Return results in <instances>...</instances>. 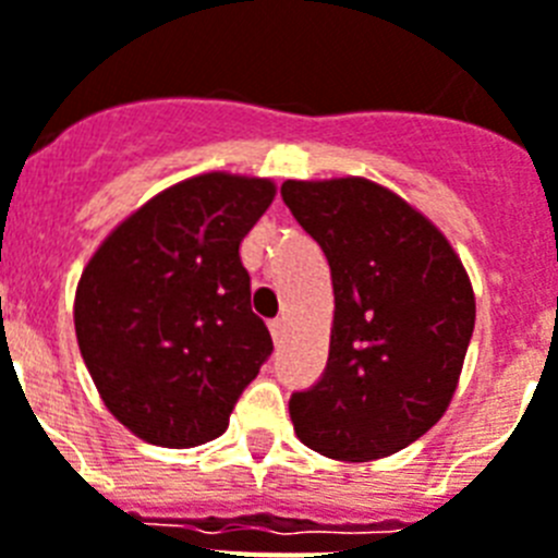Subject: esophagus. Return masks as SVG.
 <instances>
[{
    "label": "esophagus",
    "instance_id": "esophagus-1",
    "mask_svg": "<svg viewBox=\"0 0 558 558\" xmlns=\"http://www.w3.org/2000/svg\"><path fill=\"white\" fill-rule=\"evenodd\" d=\"M269 331H271V340H275V343H280V340H283V331H287V320H283V317L271 320Z\"/></svg>",
    "mask_w": 558,
    "mask_h": 558
}]
</instances>
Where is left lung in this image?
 I'll return each mask as SVG.
<instances>
[{"instance_id":"8db88e82","label":"left lung","mask_w":558,"mask_h":558,"mask_svg":"<svg viewBox=\"0 0 558 558\" xmlns=\"http://www.w3.org/2000/svg\"><path fill=\"white\" fill-rule=\"evenodd\" d=\"M280 195L335 287L329 363L289 400L294 434L343 462L402 451L460 383L476 320L465 266L423 213L368 178L287 181Z\"/></svg>"}]
</instances>
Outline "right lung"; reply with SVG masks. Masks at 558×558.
<instances>
[{
	"label": "right lung",
	"mask_w": 558,
	"mask_h": 558,
	"mask_svg": "<svg viewBox=\"0 0 558 558\" xmlns=\"http://www.w3.org/2000/svg\"><path fill=\"white\" fill-rule=\"evenodd\" d=\"M271 198L269 178H186L124 218L84 266L73 303L84 366L144 442L221 437L271 354L238 252Z\"/></svg>",
	"instance_id": "1"
}]
</instances>
